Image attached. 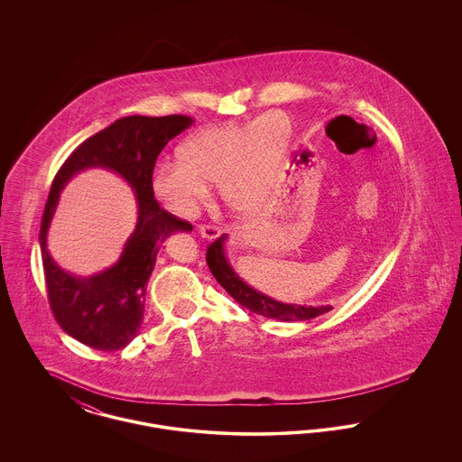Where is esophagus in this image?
I'll list each match as a JSON object with an SVG mask.
<instances>
[{
    "label": "esophagus",
    "instance_id": "esophagus-1",
    "mask_svg": "<svg viewBox=\"0 0 462 462\" xmlns=\"http://www.w3.org/2000/svg\"><path fill=\"white\" fill-rule=\"evenodd\" d=\"M199 234L206 241H217L221 236V230L218 226H213V225H200Z\"/></svg>",
    "mask_w": 462,
    "mask_h": 462
}]
</instances>
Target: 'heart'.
Returning a JSON list of instances; mask_svg holds the SVG:
<instances>
[{
    "label": "heart",
    "mask_w": 462,
    "mask_h": 462,
    "mask_svg": "<svg viewBox=\"0 0 462 462\" xmlns=\"http://www.w3.org/2000/svg\"><path fill=\"white\" fill-rule=\"evenodd\" d=\"M292 136L284 112H266L242 125L200 128L176 149V161L159 162L152 189L175 215L190 218L217 183L218 196L234 213H251L286 157Z\"/></svg>",
    "instance_id": "obj_1"
}]
</instances>
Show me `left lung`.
I'll return each mask as SVG.
<instances>
[{
  "label": "left lung",
  "mask_w": 462,
  "mask_h": 462,
  "mask_svg": "<svg viewBox=\"0 0 462 462\" xmlns=\"http://www.w3.org/2000/svg\"><path fill=\"white\" fill-rule=\"evenodd\" d=\"M226 241L228 236H221L220 239L213 242L208 247L206 253V262L215 275V279L237 303L242 307L263 315L266 319H275L281 322H300V320H310L319 315H324L332 310L330 305H320V307H311V305H292V303H282L277 301L264 292H260L258 289L249 286L241 275L234 270L226 256Z\"/></svg>",
  "instance_id": "1"
}]
</instances>
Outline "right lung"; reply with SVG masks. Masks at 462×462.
I'll return each instance as SVG.
<instances>
[{"instance_id": "add662e5", "label": "right lung", "mask_w": 462, "mask_h": 462, "mask_svg": "<svg viewBox=\"0 0 462 462\" xmlns=\"http://www.w3.org/2000/svg\"><path fill=\"white\" fill-rule=\"evenodd\" d=\"M194 125L187 116H126L83 142L55 176L44 206L40 247L48 300L59 326L93 350L114 352L128 346L143 322L145 287L161 244L192 225L161 209L154 198L155 159L176 134ZM91 167L121 175L137 200V225L120 260L88 278L57 264L47 251V230L58 199L70 177Z\"/></svg>"}]
</instances>
